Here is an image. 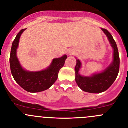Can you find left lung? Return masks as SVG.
<instances>
[{
    "instance_id": "obj_1",
    "label": "left lung",
    "mask_w": 128,
    "mask_h": 128,
    "mask_svg": "<svg viewBox=\"0 0 128 128\" xmlns=\"http://www.w3.org/2000/svg\"><path fill=\"white\" fill-rule=\"evenodd\" d=\"M108 38L112 46L114 48V61L103 72L95 74L92 76H82L79 74L81 62L76 60L75 66V80L78 87L84 91L90 93H101L106 90L114 84L117 78L120 67V58L116 41L112 34L104 28H101Z\"/></svg>"
}]
</instances>
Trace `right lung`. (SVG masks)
<instances>
[{"instance_id": "obj_1", "label": "right lung", "mask_w": 128, "mask_h": 128, "mask_svg": "<svg viewBox=\"0 0 128 128\" xmlns=\"http://www.w3.org/2000/svg\"><path fill=\"white\" fill-rule=\"evenodd\" d=\"M25 28L21 30L12 42L10 54L11 71L17 84L26 91L39 92L50 88L58 78L59 70L64 66L67 56L53 60L50 66L44 71L29 72L25 71L20 64L16 57V49L21 34Z\"/></svg>"}]
</instances>
